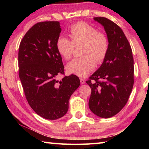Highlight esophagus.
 Instances as JSON below:
<instances>
[{"mask_svg": "<svg viewBox=\"0 0 149 149\" xmlns=\"http://www.w3.org/2000/svg\"><path fill=\"white\" fill-rule=\"evenodd\" d=\"M80 82L81 84H84L85 83V79H83V78H80Z\"/></svg>", "mask_w": 149, "mask_h": 149, "instance_id": "esophagus-1", "label": "esophagus"}]
</instances>
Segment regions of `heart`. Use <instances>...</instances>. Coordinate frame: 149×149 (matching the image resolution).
I'll use <instances>...</instances> for the list:
<instances>
[{"mask_svg":"<svg viewBox=\"0 0 149 149\" xmlns=\"http://www.w3.org/2000/svg\"><path fill=\"white\" fill-rule=\"evenodd\" d=\"M71 40L64 36H60L56 41L58 53L65 60L71 58L74 46L82 45L81 54L83 56L75 58L66 65L70 74L79 77H85L94 69L96 62L101 63L108 54L109 42L104 33L97 31L91 25L78 22L70 28Z\"/></svg>","mask_w":149,"mask_h":149,"instance_id":"obj_1","label":"heart"}]
</instances>
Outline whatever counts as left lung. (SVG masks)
<instances>
[{
	"instance_id": "left-lung-1",
	"label": "left lung",
	"mask_w": 149,
	"mask_h": 149,
	"mask_svg": "<svg viewBox=\"0 0 149 149\" xmlns=\"http://www.w3.org/2000/svg\"><path fill=\"white\" fill-rule=\"evenodd\" d=\"M94 19L104 27L109 48L102 65L86 81L91 89L89 107L97 116L109 118L129 99L134 84L133 58L130 44L117 24L104 17Z\"/></svg>"
}]
</instances>
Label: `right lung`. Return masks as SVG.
Masks as SVG:
<instances>
[{"mask_svg":"<svg viewBox=\"0 0 149 149\" xmlns=\"http://www.w3.org/2000/svg\"><path fill=\"white\" fill-rule=\"evenodd\" d=\"M61 30L59 22L37 23L24 35L18 52L19 77L27 102L39 116L51 120L66 114L70 98L80 85L73 74L56 80L64 74L56 45Z\"/></svg>","mask_w":149,"mask_h":149,"instance_id":"right-lung-1","label":"right lung"}]
</instances>
